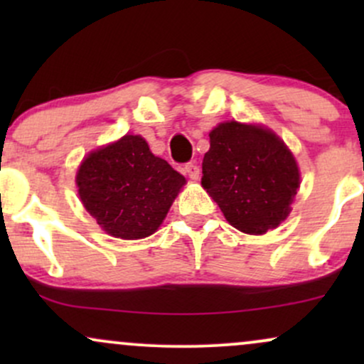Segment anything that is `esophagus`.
I'll return each mask as SVG.
<instances>
[{
    "mask_svg": "<svg viewBox=\"0 0 364 364\" xmlns=\"http://www.w3.org/2000/svg\"><path fill=\"white\" fill-rule=\"evenodd\" d=\"M185 173L190 176V179H198L200 178V168L195 162H188L185 166Z\"/></svg>",
    "mask_w": 364,
    "mask_h": 364,
    "instance_id": "1",
    "label": "esophagus"
}]
</instances>
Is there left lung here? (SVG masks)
<instances>
[{
	"instance_id": "1",
	"label": "left lung",
	"mask_w": 364,
	"mask_h": 364,
	"mask_svg": "<svg viewBox=\"0 0 364 364\" xmlns=\"http://www.w3.org/2000/svg\"><path fill=\"white\" fill-rule=\"evenodd\" d=\"M202 186L228 223L246 235H265L291 212L299 169L286 144L270 129L225 121L208 133Z\"/></svg>"
}]
</instances>
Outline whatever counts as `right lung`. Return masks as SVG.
I'll use <instances>...</instances> for the list:
<instances>
[{
	"label": "right lung",
	"mask_w": 364,
	"mask_h": 364,
	"mask_svg": "<svg viewBox=\"0 0 364 364\" xmlns=\"http://www.w3.org/2000/svg\"><path fill=\"white\" fill-rule=\"evenodd\" d=\"M186 183L140 135H124L83 159L78 195L107 235L141 240L157 231Z\"/></svg>",
	"instance_id": "right-lung-1"
}]
</instances>
